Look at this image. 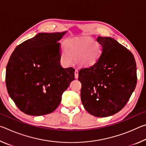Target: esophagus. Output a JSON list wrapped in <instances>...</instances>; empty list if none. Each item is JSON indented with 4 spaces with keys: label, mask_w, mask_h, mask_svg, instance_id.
Returning a JSON list of instances; mask_svg holds the SVG:
<instances>
[{
    "label": "esophagus",
    "mask_w": 146,
    "mask_h": 146,
    "mask_svg": "<svg viewBox=\"0 0 146 146\" xmlns=\"http://www.w3.org/2000/svg\"><path fill=\"white\" fill-rule=\"evenodd\" d=\"M78 71L77 70H76L75 71V78H78Z\"/></svg>",
    "instance_id": "34e87169"
}]
</instances>
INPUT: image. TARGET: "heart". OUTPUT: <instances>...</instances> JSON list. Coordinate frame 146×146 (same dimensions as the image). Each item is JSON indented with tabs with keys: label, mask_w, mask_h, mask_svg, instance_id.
I'll list each match as a JSON object with an SVG mask.
<instances>
[{
	"label": "heart",
	"mask_w": 146,
	"mask_h": 146,
	"mask_svg": "<svg viewBox=\"0 0 146 146\" xmlns=\"http://www.w3.org/2000/svg\"><path fill=\"white\" fill-rule=\"evenodd\" d=\"M60 56L66 65L73 62L75 57L76 62L82 67H90L98 60L102 53V48L97 41L89 36L70 38L64 44Z\"/></svg>",
	"instance_id": "b5f03b06"
}]
</instances>
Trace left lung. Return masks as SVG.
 I'll list each match as a JSON object with an SVG mask.
<instances>
[{"mask_svg": "<svg viewBox=\"0 0 146 146\" xmlns=\"http://www.w3.org/2000/svg\"><path fill=\"white\" fill-rule=\"evenodd\" d=\"M102 46L98 60L82 68L78 80L85 110L97 117L115 115L126 104L137 85V65L131 51L114 38L98 36Z\"/></svg>", "mask_w": 146, "mask_h": 146, "instance_id": "1", "label": "left lung"}]
</instances>
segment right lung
<instances>
[{
  "instance_id": "right-lung-1",
  "label": "right lung",
  "mask_w": 146,
  "mask_h": 146,
  "mask_svg": "<svg viewBox=\"0 0 146 146\" xmlns=\"http://www.w3.org/2000/svg\"><path fill=\"white\" fill-rule=\"evenodd\" d=\"M40 33L16 47L6 66L9 95L21 111L32 116L52 113L75 80V69L60 66V43L65 35Z\"/></svg>"
}]
</instances>
